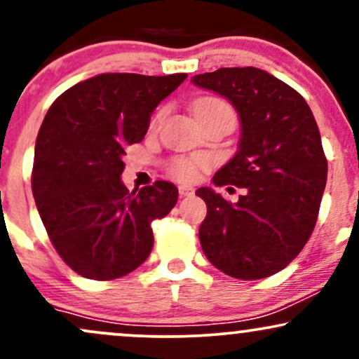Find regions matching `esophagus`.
<instances>
[{
    "mask_svg": "<svg viewBox=\"0 0 359 359\" xmlns=\"http://www.w3.org/2000/svg\"><path fill=\"white\" fill-rule=\"evenodd\" d=\"M179 194L180 197H191L194 194V189L189 185H179Z\"/></svg>",
    "mask_w": 359,
    "mask_h": 359,
    "instance_id": "34e87169",
    "label": "esophagus"
}]
</instances>
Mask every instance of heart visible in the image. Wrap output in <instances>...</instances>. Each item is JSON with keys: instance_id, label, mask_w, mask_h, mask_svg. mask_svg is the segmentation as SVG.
<instances>
[{"instance_id": "heart-1", "label": "heart", "mask_w": 359, "mask_h": 359, "mask_svg": "<svg viewBox=\"0 0 359 359\" xmlns=\"http://www.w3.org/2000/svg\"><path fill=\"white\" fill-rule=\"evenodd\" d=\"M204 111H233L231 106L226 101L219 100V97H201L194 102V113L196 116L199 113H204ZM163 116H165V108H160L155 111V114L151 116L150 125L151 128L158 126L160 121H162ZM212 165V160L209 156L204 155H192V156H175L170 162L167 163L168 174L174 177L175 180L184 184L196 182V180L201 179L203 172L209 170Z\"/></svg>"}]
</instances>
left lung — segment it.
<instances>
[{
	"label": "left lung",
	"mask_w": 359,
	"mask_h": 359,
	"mask_svg": "<svg viewBox=\"0 0 359 359\" xmlns=\"http://www.w3.org/2000/svg\"><path fill=\"white\" fill-rule=\"evenodd\" d=\"M192 82L240 114V150L212 182L246 189L236 204L208 187L196 192L208 204L201 246L229 277H270L302 251L319 214L327 158L314 114L297 90L257 67L217 69Z\"/></svg>",
	"instance_id": "1"
}]
</instances>
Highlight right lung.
<instances>
[{
  "instance_id": "1",
  "label": "right lung",
  "mask_w": 359,
  "mask_h": 359,
  "mask_svg": "<svg viewBox=\"0 0 359 359\" xmlns=\"http://www.w3.org/2000/svg\"><path fill=\"white\" fill-rule=\"evenodd\" d=\"M187 74H101L62 93L35 143L32 191L53 248L76 273L114 280L154 248L151 222L179 199L174 184L130 192L119 175L126 148L147 135L150 114Z\"/></svg>"
}]
</instances>
